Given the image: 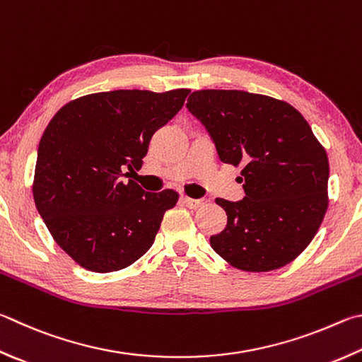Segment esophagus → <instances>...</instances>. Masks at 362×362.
I'll use <instances>...</instances> for the list:
<instances>
[{"label": "esophagus", "instance_id": "obj_1", "mask_svg": "<svg viewBox=\"0 0 362 362\" xmlns=\"http://www.w3.org/2000/svg\"><path fill=\"white\" fill-rule=\"evenodd\" d=\"M182 202L185 204V206L189 207V209H199V207H202V206H206L207 199H206V198H202V199H193V198H188V196H183Z\"/></svg>", "mask_w": 362, "mask_h": 362}]
</instances>
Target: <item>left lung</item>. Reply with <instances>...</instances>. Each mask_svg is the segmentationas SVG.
<instances>
[{
	"mask_svg": "<svg viewBox=\"0 0 362 362\" xmlns=\"http://www.w3.org/2000/svg\"><path fill=\"white\" fill-rule=\"evenodd\" d=\"M187 107L220 160L244 166L245 198L215 199L228 225L210 245L240 271L286 266L310 244L329 202V163L310 124L291 104L242 90L193 91Z\"/></svg>",
	"mask_w": 362,
	"mask_h": 362,
	"instance_id": "8db88e82",
	"label": "left lung"
}]
</instances>
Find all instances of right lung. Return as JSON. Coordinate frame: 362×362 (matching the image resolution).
Instances as JSON below:
<instances>
[{
	"label": "right lung",
	"instance_id": "right-lung-1",
	"mask_svg": "<svg viewBox=\"0 0 362 362\" xmlns=\"http://www.w3.org/2000/svg\"><path fill=\"white\" fill-rule=\"evenodd\" d=\"M188 88L114 90L72 100L45 128L33 182L39 215L78 266L115 272L152 247L174 189L148 193L134 180L148 142L182 109Z\"/></svg>",
	"mask_w": 362,
	"mask_h": 362
}]
</instances>
